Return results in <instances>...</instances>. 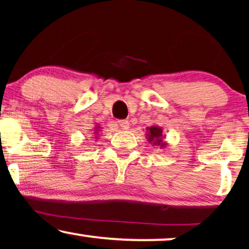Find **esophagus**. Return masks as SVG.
Segmentation results:
<instances>
[{
	"label": "esophagus",
	"mask_w": 249,
	"mask_h": 249,
	"mask_svg": "<svg viewBox=\"0 0 249 249\" xmlns=\"http://www.w3.org/2000/svg\"><path fill=\"white\" fill-rule=\"evenodd\" d=\"M117 126L122 128V130H127L128 126H130V123L125 121V119H121V121H117Z\"/></svg>",
	"instance_id": "obj_1"
}]
</instances>
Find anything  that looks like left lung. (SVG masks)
Segmentation results:
<instances>
[{"instance_id":"8db88e82","label":"left lung","mask_w":249,"mask_h":249,"mask_svg":"<svg viewBox=\"0 0 249 249\" xmlns=\"http://www.w3.org/2000/svg\"><path fill=\"white\" fill-rule=\"evenodd\" d=\"M146 137L147 141L152 146H159L160 148H164L167 146V142H164V132L162 128L158 125H152L146 128Z\"/></svg>"}]
</instances>
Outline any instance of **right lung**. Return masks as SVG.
I'll return each mask as SVG.
<instances>
[{
  "mask_svg": "<svg viewBox=\"0 0 249 249\" xmlns=\"http://www.w3.org/2000/svg\"><path fill=\"white\" fill-rule=\"evenodd\" d=\"M101 126H98V125H96L95 127H93V130H92V136H93V138H96V139H98V137H99V132H101Z\"/></svg>",
  "mask_w": 249,
  "mask_h": 249,
  "instance_id": "1",
  "label": "right lung"
}]
</instances>
